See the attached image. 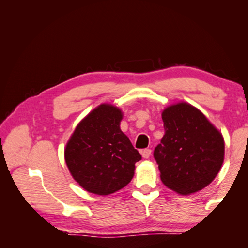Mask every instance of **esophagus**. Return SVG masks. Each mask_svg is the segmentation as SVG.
Masks as SVG:
<instances>
[{"mask_svg":"<svg viewBox=\"0 0 248 248\" xmlns=\"http://www.w3.org/2000/svg\"><path fill=\"white\" fill-rule=\"evenodd\" d=\"M151 153H152V151H151V150H150V149H144V150H142V151H141V156L142 157H144V158H149V157H150V155H151Z\"/></svg>","mask_w":248,"mask_h":248,"instance_id":"obj_1","label":"esophagus"}]
</instances>
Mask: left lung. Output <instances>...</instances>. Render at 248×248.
<instances>
[{
  "label": "left lung",
  "instance_id": "left-lung-1",
  "mask_svg": "<svg viewBox=\"0 0 248 248\" xmlns=\"http://www.w3.org/2000/svg\"><path fill=\"white\" fill-rule=\"evenodd\" d=\"M161 117L164 136L154 158L162 183L182 196L205 188L223 163L221 132L199 108L184 101L170 104Z\"/></svg>",
  "mask_w": 248,
  "mask_h": 248
}]
</instances>
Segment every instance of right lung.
<instances>
[{
    "mask_svg": "<svg viewBox=\"0 0 248 248\" xmlns=\"http://www.w3.org/2000/svg\"><path fill=\"white\" fill-rule=\"evenodd\" d=\"M123 112L102 103L81 120L65 147L72 178L88 192L108 196L122 189L134 176L141 159L120 128Z\"/></svg>",
    "mask_w": 248,
    "mask_h": 248,
    "instance_id": "right-lung-1",
    "label": "right lung"
}]
</instances>
